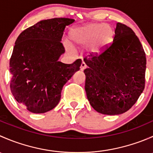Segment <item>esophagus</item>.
I'll return each instance as SVG.
<instances>
[{
	"mask_svg": "<svg viewBox=\"0 0 153 153\" xmlns=\"http://www.w3.org/2000/svg\"><path fill=\"white\" fill-rule=\"evenodd\" d=\"M86 68V64H85V63H84V62H82L81 63V67H80V69H81V71H84V69H85Z\"/></svg>",
	"mask_w": 153,
	"mask_h": 153,
	"instance_id": "esophagus-1",
	"label": "esophagus"
}]
</instances>
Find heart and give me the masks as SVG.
Returning a JSON list of instances; mask_svg holds the SVG:
<instances>
[{"instance_id": "b5f03b06", "label": "heart", "mask_w": 153, "mask_h": 153, "mask_svg": "<svg viewBox=\"0 0 153 153\" xmlns=\"http://www.w3.org/2000/svg\"><path fill=\"white\" fill-rule=\"evenodd\" d=\"M115 37V31L110 25L104 24H85L75 27L69 32V38L74 44L79 47L89 46L88 52L92 55H99L110 47ZM68 50L73 49L69 42L65 43Z\"/></svg>"}]
</instances>
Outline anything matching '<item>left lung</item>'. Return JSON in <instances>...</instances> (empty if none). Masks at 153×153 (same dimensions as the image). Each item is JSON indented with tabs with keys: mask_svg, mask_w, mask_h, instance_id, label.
<instances>
[{
	"mask_svg": "<svg viewBox=\"0 0 153 153\" xmlns=\"http://www.w3.org/2000/svg\"><path fill=\"white\" fill-rule=\"evenodd\" d=\"M84 61L86 96L95 110L120 115L135 104L144 89L146 59L132 29L118 23L110 47Z\"/></svg>",
	"mask_w": 153,
	"mask_h": 153,
	"instance_id": "obj_1",
	"label": "left lung"
}]
</instances>
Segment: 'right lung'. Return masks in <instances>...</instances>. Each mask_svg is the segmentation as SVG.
Returning <instances> with one entry per match:
<instances>
[{"instance_id":"obj_1","label":"right lung","mask_w":153,"mask_h":153,"mask_svg":"<svg viewBox=\"0 0 153 153\" xmlns=\"http://www.w3.org/2000/svg\"><path fill=\"white\" fill-rule=\"evenodd\" d=\"M75 20H43L23 31L15 43L10 62V89L18 104L32 113H44L58 105L64 84L80 69L78 59L60 62L65 27Z\"/></svg>"}]
</instances>
